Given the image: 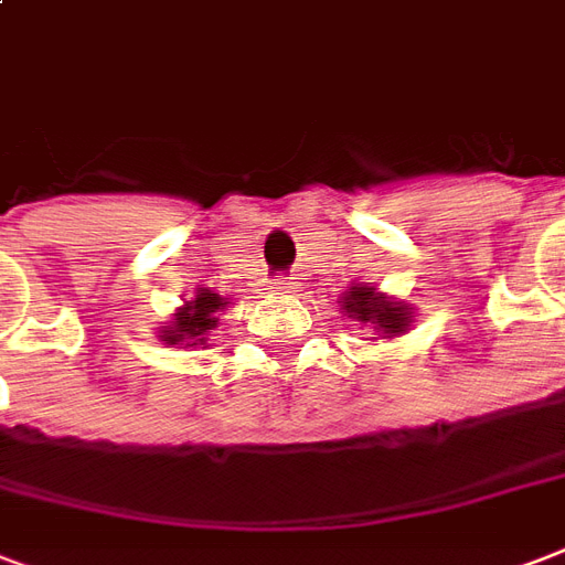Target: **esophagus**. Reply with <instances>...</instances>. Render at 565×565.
Here are the masks:
<instances>
[{
    "mask_svg": "<svg viewBox=\"0 0 565 565\" xmlns=\"http://www.w3.org/2000/svg\"><path fill=\"white\" fill-rule=\"evenodd\" d=\"M274 288H277V295H291L298 288V282H295V277H279Z\"/></svg>",
    "mask_w": 565,
    "mask_h": 565,
    "instance_id": "1",
    "label": "esophagus"
}]
</instances>
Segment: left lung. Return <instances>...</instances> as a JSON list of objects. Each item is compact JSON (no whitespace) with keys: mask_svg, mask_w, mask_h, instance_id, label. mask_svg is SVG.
Returning a JSON list of instances; mask_svg holds the SVG:
<instances>
[{"mask_svg":"<svg viewBox=\"0 0 565 565\" xmlns=\"http://www.w3.org/2000/svg\"><path fill=\"white\" fill-rule=\"evenodd\" d=\"M348 318H354L360 324H369L379 337L393 339L402 337L411 328V307L402 300H390L372 286H351L345 298L339 300Z\"/></svg>","mask_w":565,"mask_h":565,"instance_id":"obj_1","label":"left lung"}]
</instances>
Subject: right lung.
Instances as JSON below:
<instances>
[{
  "instance_id": "obj_1",
  "label": "right lung",
  "mask_w": 565,
  "mask_h": 565,
  "mask_svg": "<svg viewBox=\"0 0 565 565\" xmlns=\"http://www.w3.org/2000/svg\"><path fill=\"white\" fill-rule=\"evenodd\" d=\"M228 300L214 295L211 288H199L196 298L186 300L184 307L178 309L175 318L169 321L167 328L160 330V342L163 345H184L196 348L207 345V333L217 328V312L226 309Z\"/></svg>"
}]
</instances>
